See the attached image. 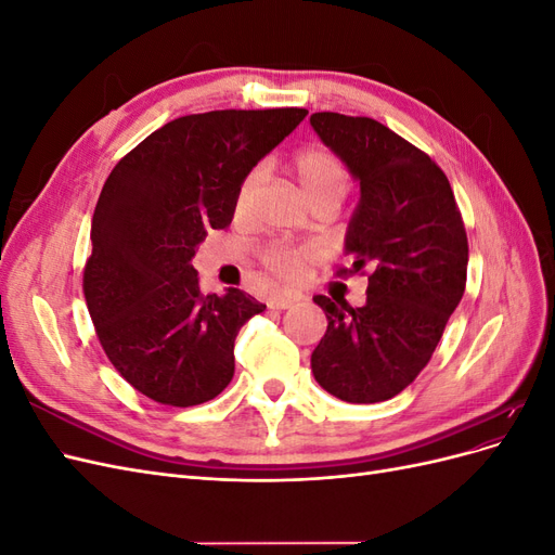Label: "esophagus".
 Masks as SVG:
<instances>
[{
	"label": "esophagus",
	"instance_id": "obj_1",
	"mask_svg": "<svg viewBox=\"0 0 555 555\" xmlns=\"http://www.w3.org/2000/svg\"><path fill=\"white\" fill-rule=\"evenodd\" d=\"M300 296H292V294H278V296H271L268 298V308L271 310H287L292 308L294 304H298Z\"/></svg>",
	"mask_w": 555,
	"mask_h": 555
}]
</instances>
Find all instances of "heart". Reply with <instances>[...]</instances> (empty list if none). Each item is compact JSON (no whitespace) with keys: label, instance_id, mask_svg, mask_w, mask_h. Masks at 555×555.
<instances>
[{"label":"heart","instance_id":"obj_1","mask_svg":"<svg viewBox=\"0 0 555 555\" xmlns=\"http://www.w3.org/2000/svg\"><path fill=\"white\" fill-rule=\"evenodd\" d=\"M292 169L312 206L324 198H343L347 190L345 166L340 157L326 145H306L296 150L292 157ZM259 188L261 169H251L241 178L236 196H233V215H236V220H245L255 210ZM314 259L317 249L312 245H298L289 241H273L263 245L259 251V261L266 268V273L282 282L298 280Z\"/></svg>","mask_w":555,"mask_h":555}]
</instances>
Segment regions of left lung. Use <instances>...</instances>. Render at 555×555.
<instances>
[{
  "label": "left lung",
  "mask_w": 555,
  "mask_h": 555,
  "mask_svg": "<svg viewBox=\"0 0 555 555\" xmlns=\"http://www.w3.org/2000/svg\"><path fill=\"white\" fill-rule=\"evenodd\" d=\"M310 125L361 184L347 231L367 300L314 296L328 328L312 351V373L347 402L398 396L428 365L467 278V233L444 171L424 150L373 117L314 113Z\"/></svg>",
  "instance_id": "obj_1"
}]
</instances>
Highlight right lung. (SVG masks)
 <instances>
[{
  "instance_id": "1",
  "label": "right lung",
  "mask_w": 555,
  "mask_h": 555,
  "mask_svg": "<svg viewBox=\"0 0 555 555\" xmlns=\"http://www.w3.org/2000/svg\"><path fill=\"white\" fill-rule=\"evenodd\" d=\"M306 115H184L150 133L106 178L82 294L108 361L150 400L192 408L229 386L233 340L266 306L233 287L204 296L192 259L210 229L231 224L241 178Z\"/></svg>"
}]
</instances>
